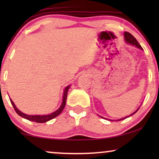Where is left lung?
<instances>
[{
    "label": "left lung",
    "mask_w": 159,
    "mask_h": 159,
    "mask_svg": "<svg viewBox=\"0 0 159 159\" xmlns=\"http://www.w3.org/2000/svg\"><path fill=\"white\" fill-rule=\"evenodd\" d=\"M125 40H126V42H127V43H129V44H132V45H135L136 47H138V48H139L142 49V47H141V45H140V44H139V43L138 42V40H137L136 39H135V38H134V37L133 35H132V34H130L129 32H125ZM138 110H137L135 112H134L132 114H135V113H136L137 111H138ZM132 114L129 115V116H132ZM102 118H103V117H102ZM126 118H127V117H126ZM126 118H123V119H119V121H120V120H123V119H126Z\"/></svg>",
    "instance_id": "left-lung-1"
}]
</instances>
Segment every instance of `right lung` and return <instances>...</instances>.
<instances>
[{
  "label": "right lung",
  "instance_id": "add662e5",
  "mask_svg": "<svg viewBox=\"0 0 159 159\" xmlns=\"http://www.w3.org/2000/svg\"><path fill=\"white\" fill-rule=\"evenodd\" d=\"M69 86H67L66 88H65V90H64V96H63V102H62V104L61 106V107L58 108L57 111H56L55 112L52 113L51 114H48V115H43V116H39V115H35V116H32V115H27V114H24V113L21 112L20 111L17 109V108L15 106L14 102H13L11 100H10L11 101V103L13 107H14V110L16 111V114L19 115V116L23 117V118H25L26 119H28V120L30 121H34V122H38V123H44V122H46V121L51 120V119H53V118H55L57 116H58L61 111L64 109V107H65V105H66V98H67V93H68V90H69Z\"/></svg>",
  "mask_w": 159,
  "mask_h": 159
}]
</instances>
